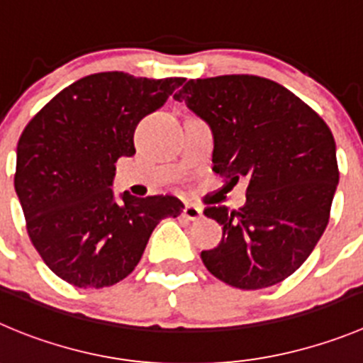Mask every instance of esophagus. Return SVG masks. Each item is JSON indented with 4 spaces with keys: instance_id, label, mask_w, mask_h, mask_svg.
<instances>
[{
    "instance_id": "esophagus-1",
    "label": "esophagus",
    "mask_w": 363,
    "mask_h": 363,
    "mask_svg": "<svg viewBox=\"0 0 363 363\" xmlns=\"http://www.w3.org/2000/svg\"><path fill=\"white\" fill-rule=\"evenodd\" d=\"M182 215L188 220H199L202 218V209L195 204H186V208L182 209Z\"/></svg>"
}]
</instances>
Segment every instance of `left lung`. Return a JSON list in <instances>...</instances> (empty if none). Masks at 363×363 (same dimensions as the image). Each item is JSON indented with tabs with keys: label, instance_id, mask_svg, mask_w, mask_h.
<instances>
[{
	"label": "left lung",
	"instance_id": "8db88e82",
	"mask_svg": "<svg viewBox=\"0 0 363 363\" xmlns=\"http://www.w3.org/2000/svg\"><path fill=\"white\" fill-rule=\"evenodd\" d=\"M213 130V170L249 182L245 206H208L222 242L202 250L223 283L258 290L292 276L330 220L338 184L335 140L292 91L254 74L188 80L177 94Z\"/></svg>",
	"mask_w": 363,
	"mask_h": 363
}]
</instances>
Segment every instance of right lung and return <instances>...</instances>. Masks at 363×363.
I'll return each mask as SVG.
<instances>
[{
	"mask_svg": "<svg viewBox=\"0 0 363 363\" xmlns=\"http://www.w3.org/2000/svg\"><path fill=\"white\" fill-rule=\"evenodd\" d=\"M184 79L105 71L77 80L30 120L18 143L13 188L44 263L79 289H104L140 263L148 238L184 204L172 195L116 201L114 162L132 157L134 130Z\"/></svg>",
	"mask_w": 363,
	"mask_h": 363,
	"instance_id": "1",
	"label": "right lung"
}]
</instances>
